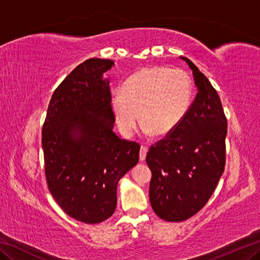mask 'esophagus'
Returning a JSON list of instances; mask_svg holds the SVG:
<instances>
[{
    "instance_id": "esophagus-1",
    "label": "esophagus",
    "mask_w": 260,
    "mask_h": 260,
    "mask_svg": "<svg viewBox=\"0 0 260 260\" xmlns=\"http://www.w3.org/2000/svg\"><path fill=\"white\" fill-rule=\"evenodd\" d=\"M147 152H148V148L144 146H141V149H140V160L141 161H143L144 159H146Z\"/></svg>"
}]
</instances>
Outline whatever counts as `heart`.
I'll list each match as a JSON object with an SVG mask.
<instances>
[{
    "instance_id": "heart-1",
    "label": "heart",
    "mask_w": 260,
    "mask_h": 260,
    "mask_svg": "<svg viewBox=\"0 0 260 260\" xmlns=\"http://www.w3.org/2000/svg\"><path fill=\"white\" fill-rule=\"evenodd\" d=\"M193 86L189 74L165 67L143 68L127 79L121 93L112 95L110 104L124 136L139 125L147 133L166 136L172 133L191 107Z\"/></svg>"
}]
</instances>
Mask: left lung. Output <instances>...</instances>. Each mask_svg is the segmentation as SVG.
Segmentation results:
<instances>
[{"mask_svg":"<svg viewBox=\"0 0 260 260\" xmlns=\"http://www.w3.org/2000/svg\"><path fill=\"white\" fill-rule=\"evenodd\" d=\"M197 87L187 116L172 133L151 146L149 199L166 221H183L208 203L225 170L227 119L217 90L186 57Z\"/></svg>","mask_w":260,"mask_h":260,"instance_id":"obj_1","label":"left lung"}]
</instances>
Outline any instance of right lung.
I'll return each instance as SVG.
<instances>
[{
	"label": "right lung",
	"mask_w": 260,
	"mask_h": 260,
	"mask_svg": "<svg viewBox=\"0 0 260 260\" xmlns=\"http://www.w3.org/2000/svg\"><path fill=\"white\" fill-rule=\"evenodd\" d=\"M111 59L89 58L56 88L42 127L48 188L65 213L85 223L111 217L118 181L139 161L140 144L113 131Z\"/></svg>",
	"instance_id": "obj_1"
}]
</instances>
